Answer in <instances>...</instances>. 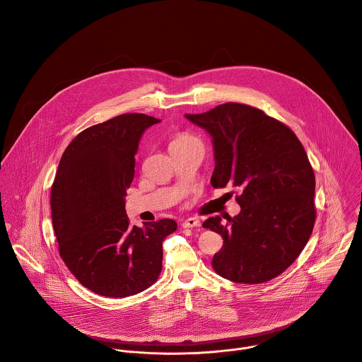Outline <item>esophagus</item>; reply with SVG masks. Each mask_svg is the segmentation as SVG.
<instances>
[{"label":"esophagus","mask_w":362,"mask_h":362,"mask_svg":"<svg viewBox=\"0 0 362 362\" xmlns=\"http://www.w3.org/2000/svg\"><path fill=\"white\" fill-rule=\"evenodd\" d=\"M198 226H201V222L195 218H188L187 221L182 222V228H185V229L187 228H198Z\"/></svg>","instance_id":"1"}]
</instances>
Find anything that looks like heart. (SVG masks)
Segmentation results:
<instances>
[{
	"instance_id": "obj_1",
	"label": "heart",
	"mask_w": 362,
	"mask_h": 362,
	"mask_svg": "<svg viewBox=\"0 0 362 362\" xmlns=\"http://www.w3.org/2000/svg\"><path fill=\"white\" fill-rule=\"evenodd\" d=\"M191 141H198L195 137H192V136H189V134H180V136H177L173 141H171V144H170V147L171 146H177V144H184V143H191Z\"/></svg>"
}]
</instances>
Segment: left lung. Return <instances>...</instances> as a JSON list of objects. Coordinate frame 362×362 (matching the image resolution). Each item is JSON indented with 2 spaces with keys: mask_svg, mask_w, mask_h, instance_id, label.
Instances as JSON below:
<instances>
[{
  "mask_svg": "<svg viewBox=\"0 0 362 362\" xmlns=\"http://www.w3.org/2000/svg\"><path fill=\"white\" fill-rule=\"evenodd\" d=\"M185 118L212 137V187L241 191L238 216L202 225L223 238L214 269L251 285L278 276L302 252L316 219L315 173L302 143L286 124L244 104Z\"/></svg>",
  "mask_w": 362,
  "mask_h": 362,
  "instance_id": "left-lung-1",
  "label": "left lung"
}]
</instances>
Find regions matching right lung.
<instances>
[{"label": "right lung", "mask_w": 362, "mask_h": 362, "mask_svg": "<svg viewBox=\"0 0 362 362\" xmlns=\"http://www.w3.org/2000/svg\"><path fill=\"white\" fill-rule=\"evenodd\" d=\"M158 122L123 114L94 124L74 137L59 163L50 205L60 257L101 296L126 298L151 286L163 267V240L177 230L173 219L129 226L124 209L139 141Z\"/></svg>", "instance_id": "right-lung-1"}]
</instances>
